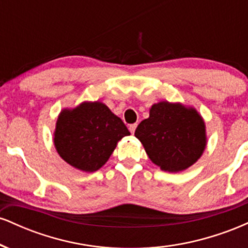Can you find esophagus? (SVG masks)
<instances>
[{"instance_id":"1","label":"esophagus","mask_w":248,"mask_h":248,"mask_svg":"<svg viewBox=\"0 0 248 248\" xmlns=\"http://www.w3.org/2000/svg\"><path fill=\"white\" fill-rule=\"evenodd\" d=\"M136 127H138V124H130V126H129V132L132 133V134H134V132H135V129H136Z\"/></svg>"}]
</instances>
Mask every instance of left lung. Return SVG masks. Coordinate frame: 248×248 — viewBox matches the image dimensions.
Instances as JSON below:
<instances>
[{"instance_id": "8db88e82", "label": "left lung", "mask_w": 248, "mask_h": 248, "mask_svg": "<svg viewBox=\"0 0 248 248\" xmlns=\"http://www.w3.org/2000/svg\"><path fill=\"white\" fill-rule=\"evenodd\" d=\"M135 136L153 163L169 172L183 171L191 167L206 147L203 118L195 108L179 102L154 104L149 118L136 128Z\"/></svg>"}]
</instances>
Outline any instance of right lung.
<instances>
[{"mask_svg": "<svg viewBox=\"0 0 248 248\" xmlns=\"http://www.w3.org/2000/svg\"><path fill=\"white\" fill-rule=\"evenodd\" d=\"M53 135L62 160L81 171L93 172L106 163L118 142L130 133L106 105L85 101L62 110Z\"/></svg>", "mask_w": 248, "mask_h": 248, "instance_id": "1", "label": "right lung"}]
</instances>
